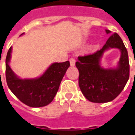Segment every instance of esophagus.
<instances>
[{"instance_id":"34e87169","label":"esophagus","mask_w":135,"mask_h":135,"mask_svg":"<svg viewBox=\"0 0 135 135\" xmlns=\"http://www.w3.org/2000/svg\"><path fill=\"white\" fill-rule=\"evenodd\" d=\"M70 64V66H74L75 65V63H76V60L74 58H70L69 59Z\"/></svg>"}]
</instances>
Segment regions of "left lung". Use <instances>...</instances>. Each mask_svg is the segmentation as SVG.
I'll return each mask as SVG.
<instances>
[{"instance_id":"1","label":"left lung","mask_w":135,"mask_h":135,"mask_svg":"<svg viewBox=\"0 0 135 135\" xmlns=\"http://www.w3.org/2000/svg\"><path fill=\"white\" fill-rule=\"evenodd\" d=\"M107 34L111 31L106 29ZM118 48L121 57L115 69H104L100 65L104 52ZM76 66L79 71V84L81 93L88 101L106 103L112 101L123 90L129 78L128 52L117 33L112 34L101 50L93 54L79 56Z\"/></svg>"}]
</instances>
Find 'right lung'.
<instances>
[{
  "label": "right lung",
  "instance_id": "1",
  "mask_svg": "<svg viewBox=\"0 0 135 135\" xmlns=\"http://www.w3.org/2000/svg\"><path fill=\"white\" fill-rule=\"evenodd\" d=\"M12 49L10 47L6 58V79L10 90L21 102L31 107H41L49 104L55 97L70 67L69 61L53 63L38 78L20 79L9 65Z\"/></svg>",
  "mask_w": 135,
  "mask_h": 135
}]
</instances>
